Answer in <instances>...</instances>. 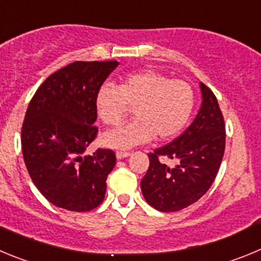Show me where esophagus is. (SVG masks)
<instances>
[{"mask_svg": "<svg viewBox=\"0 0 261 261\" xmlns=\"http://www.w3.org/2000/svg\"><path fill=\"white\" fill-rule=\"evenodd\" d=\"M116 156H117V159H118V160L125 159V157L130 156V152H127V151H118L116 153Z\"/></svg>", "mask_w": 261, "mask_h": 261, "instance_id": "esophagus-1", "label": "esophagus"}]
</instances>
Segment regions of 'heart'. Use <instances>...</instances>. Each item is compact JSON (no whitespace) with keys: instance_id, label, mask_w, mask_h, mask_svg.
<instances>
[{"instance_id":"1","label":"heart","mask_w":261,"mask_h":261,"mask_svg":"<svg viewBox=\"0 0 261 261\" xmlns=\"http://www.w3.org/2000/svg\"><path fill=\"white\" fill-rule=\"evenodd\" d=\"M195 105L191 84L157 70L131 72L118 87L102 84L95 95V110L104 125L117 127L134 112L131 123L102 136V144L131 148L152 140L174 138L187 125Z\"/></svg>"}]
</instances>
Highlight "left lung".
Wrapping results in <instances>:
<instances>
[{
	"instance_id": "8db88e82",
	"label": "left lung",
	"mask_w": 261,
	"mask_h": 261,
	"mask_svg": "<svg viewBox=\"0 0 261 261\" xmlns=\"http://www.w3.org/2000/svg\"><path fill=\"white\" fill-rule=\"evenodd\" d=\"M203 102L191 125L173 142L148 153L149 168L140 182L144 199L161 212H177L198 201L218 173L225 152V122L217 98L200 83ZM171 158L177 165L162 163Z\"/></svg>"
}]
</instances>
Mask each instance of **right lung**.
Listing matches in <instances>:
<instances>
[{
    "label": "right lung",
    "mask_w": 261,
    "mask_h": 261,
    "mask_svg": "<svg viewBox=\"0 0 261 261\" xmlns=\"http://www.w3.org/2000/svg\"><path fill=\"white\" fill-rule=\"evenodd\" d=\"M117 61H76L49 75L37 88L22 126L28 174L44 198L72 212L102 203L107 178L116 165L112 149L83 156L96 139L95 95Z\"/></svg>",
    "instance_id": "right-lung-1"
}]
</instances>
